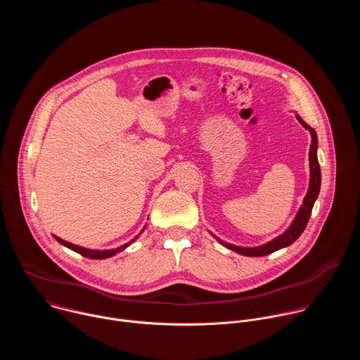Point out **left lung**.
<instances>
[{
    "label": "left lung",
    "instance_id": "8db88e82",
    "mask_svg": "<svg viewBox=\"0 0 360 360\" xmlns=\"http://www.w3.org/2000/svg\"><path fill=\"white\" fill-rule=\"evenodd\" d=\"M297 121L306 128L309 129L311 135H312V143H311V149H309V167H311V179H309V189H307V193L303 199L302 207L296 215V218L293 219L292 225L289 226V229H286L281 236L275 238L274 240L262 245V246H256V248H240V246H235L231 243H226L224 240H221L219 238H217L218 242H221L224 246H226L231 250H235L240 255L245 256H265L269 255L278 249L286 248L290 243H293L304 231L307 221L311 218L312 214V208L314 203L319 195V189H321V168H319V162H318V155H316V149H318V136L314 128H311L307 125L300 117H297Z\"/></svg>",
    "mask_w": 360,
    "mask_h": 360
}]
</instances>
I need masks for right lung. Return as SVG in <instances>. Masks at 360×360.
<instances>
[{
    "label": "right lung",
    "mask_w": 360,
    "mask_h": 360,
    "mask_svg": "<svg viewBox=\"0 0 360 360\" xmlns=\"http://www.w3.org/2000/svg\"><path fill=\"white\" fill-rule=\"evenodd\" d=\"M54 238L61 243V245H64V246H67V248H70V249H72L74 252H77V253H79V255H82V256H85V258H89V259H105V258H110V256H114L115 253H118V252H121V250H124L127 246H129L135 239H132L131 242H128V243H125V245H122V246H120V248H117V249H107V250H94V249H86V248H82V246H78V245H74V243H70V242H67V240H64V239H61V238H58V236H56L54 235Z\"/></svg>",
    "instance_id": "right-lung-1"
}]
</instances>
